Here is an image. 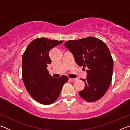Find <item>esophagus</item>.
Returning <instances> with one entry per match:
<instances>
[{
    "label": "esophagus",
    "mask_w": 130,
    "mask_h": 130,
    "mask_svg": "<svg viewBox=\"0 0 130 130\" xmlns=\"http://www.w3.org/2000/svg\"><path fill=\"white\" fill-rule=\"evenodd\" d=\"M69 81H72V82H73V81L76 80V78H69Z\"/></svg>",
    "instance_id": "34e87169"
}]
</instances>
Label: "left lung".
<instances>
[{
  "instance_id": "left-lung-1",
  "label": "left lung",
  "mask_w": 130,
  "mask_h": 130,
  "mask_svg": "<svg viewBox=\"0 0 130 130\" xmlns=\"http://www.w3.org/2000/svg\"><path fill=\"white\" fill-rule=\"evenodd\" d=\"M65 46L73 54L77 64L87 69V78L82 79L85 88L79 92L80 96L88 102L99 100L106 93L112 77L113 59L107 46L92 37L69 40Z\"/></svg>"
}]
</instances>
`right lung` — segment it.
I'll return each mask as SVG.
<instances>
[{"instance_id": "right-lung-1", "label": "right lung", "mask_w": 130, "mask_h": 130, "mask_svg": "<svg viewBox=\"0 0 130 130\" xmlns=\"http://www.w3.org/2000/svg\"><path fill=\"white\" fill-rule=\"evenodd\" d=\"M63 41L39 38L31 42L22 56V79L28 93L37 102L48 105L60 96L63 84L68 81L65 75L54 78L49 73L47 65L52 62L50 49Z\"/></svg>"}]
</instances>
